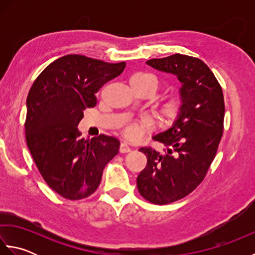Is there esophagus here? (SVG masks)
<instances>
[{"instance_id":"esophagus-1","label":"esophagus","mask_w":255,"mask_h":255,"mask_svg":"<svg viewBox=\"0 0 255 255\" xmlns=\"http://www.w3.org/2000/svg\"><path fill=\"white\" fill-rule=\"evenodd\" d=\"M119 151H121V153H127V152H130L131 148L129 147L126 142H122L121 147H119Z\"/></svg>"}]
</instances>
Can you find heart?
Returning a JSON list of instances; mask_svg holds the SVG:
<instances>
[{"label": "heart", "mask_w": 255, "mask_h": 255, "mask_svg": "<svg viewBox=\"0 0 255 255\" xmlns=\"http://www.w3.org/2000/svg\"><path fill=\"white\" fill-rule=\"evenodd\" d=\"M131 80L142 81V82L149 83L154 91L158 89V79L153 74L148 73H139L136 74ZM184 107L183 97L178 94L171 95L166 100L162 102L159 108L160 117L165 123H173L181 116ZM153 127V123L150 118L141 117L136 121L127 124L123 129L124 137L130 140V141H137L140 138H142L145 133L149 132Z\"/></svg>", "instance_id": "obj_1"}]
</instances>
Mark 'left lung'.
I'll return each mask as SVG.
<instances>
[{
    "instance_id": "8db88e82",
    "label": "left lung",
    "mask_w": 255,
    "mask_h": 255,
    "mask_svg": "<svg viewBox=\"0 0 255 255\" xmlns=\"http://www.w3.org/2000/svg\"><path fill=\"white\" fill-rule=\"evenodd\" d=\"M147 64L182 83L181 116L152 137L166 150L139 149L148 162L137 177L138 191L150 203L164 205L187 196L204 180L223 137L225 102L217 79L198 58L175 53Z\"/></svg>"
}]
</instances>
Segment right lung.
<instances>
[{
    "label": "right lung",
    "instance_id": "obj_1",
    "mask_svg": "<svg viewBox=\"0 0 255 255\" xmlns=\"http://www.w3.org/2000/svg\"><path fill=\"white\" fill-rule=\"evenodd\" d=\"M126 63L67 55L50 63L27 96V147L41 176L60 196L77 200L99 187L105 165L118 153L119 140L100 134L80 138L83 111L96 105V93L121 74Z\"/></svg>",
    "mask_w": 255,
    "mask_h": 255
}]
</instances>
